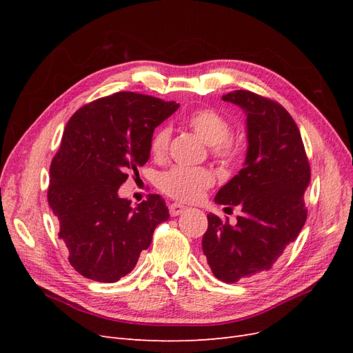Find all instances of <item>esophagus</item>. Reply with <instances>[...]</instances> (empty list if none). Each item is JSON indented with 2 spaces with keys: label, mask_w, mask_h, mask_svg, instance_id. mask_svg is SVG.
Wrapping results in <instances>:
<instances>
[{
  "label": "esophagus",
  "mask_w": 353,
  "mask_h": 353,
  "mask_svg": "<svg viewBox=\"0 0 353 353\" xmlns=\"http://www.w3.org/2000/svg\"><path fill=\"white\" fill-rule=\"evenodd\" d=\"M187 208L184 206V205H179V203H172V205L169 206V213L172 216H178V215H181V213H183L184 210H185Z\"/></svg>",
  "instance_id": "34e87169"
}]
</instances>
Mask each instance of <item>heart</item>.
I'll return each mask as SVG.
<instances>
[{"mask_svg":"<svg viewBox=\"0 0 353 353\" xmlns=\"http://www.w3.org/2000/svg\"><path fill=\"white\" fill-rule=\"evenodd\" d=\"M185 123L203 143L210 145L213 157L222 162H232L240 154L239 143L230 137L231 123L221 113L213 109H199L187 117ZM169 140V128H159L153 135L150 147L154 157L166 154ZM213 174L205 168L176 166L160 175L159 187L163 193L176 200L193 201L200 199L203 191L213 184Z\"/></svg>","mask_w":353,"mask_h":353,"instance_id":"obj_1","label":"heart"}]
</instances>
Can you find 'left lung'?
<instances>
[{
	"label": "left lung",
	"instance_id": "1",
	"mask_svg": "<svg viewBox=\"0 0 353 353\" xmlns=\"http://www.w3.org/2000/svg\"><path fill=\"white\" fill-rule=\"evenodd\" d=\"M222 100L245 113L248 153L215 201L239 206L241 216L232 227L209 213L201 248L218 280L237 283L270 271L302 231L311 169L299 128L281 104L245 90Z\"/></svg>",
	"mask_w": 353,
	"mask_h": 353
}]
</instances>
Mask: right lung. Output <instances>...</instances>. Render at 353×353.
<instances>
[{"label": "right lung", "mask_w": 353, "mask_h": 353, "mask_svg": "<svg viewBox=\"0 0 353 353\" xmlns=\"http://www.w3.org/2000/svg\"><path fill=\"white\" fill-rule=\"evenodd\" d=\"M179 104L137 92H116L74 113L50 166L48 205L69 262L85 279L116 283L148 249L169 218L159 194L137 208L117 190L147 163L154 128Z\"/></svg>", "instance_id": "1"}]
</instances>
